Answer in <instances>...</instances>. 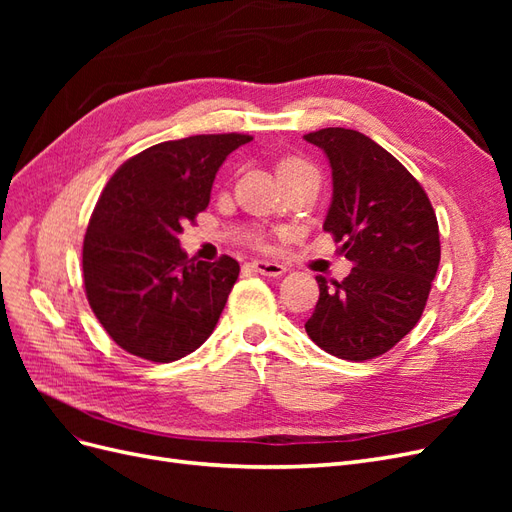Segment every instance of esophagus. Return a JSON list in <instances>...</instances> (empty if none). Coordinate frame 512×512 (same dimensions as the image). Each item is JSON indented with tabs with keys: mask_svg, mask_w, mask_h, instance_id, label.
<instances>
[{
	"mask_svg": "<svg viewBox=\"0 0 512 512\" xmlns=\"http://www.w3.org/2000/svg\"><path fill=\"white\" fill-rule=\"evenodd\" d=\"M252 267L260 275H267V277H280L286 273V267L280 265V262H273V260H254Z\"/></svg>",
	"mask_w": 512,
	"mask_h": 512,
	"instance_id": "34e87169",
	"label": "esophagus"
}]
</instances>
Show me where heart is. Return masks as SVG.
<instances>
[{"label": "heart", "mask_w": 512, "mask_h": 512, "mask_svg": "<svg viewBox=\"0 0 512 512\" xmlns=\"http://www.w3.org/2000/svg\"><path fill=\"white\" fill-rule=\"evenodd\" d=\"M299 173H316L312 164H307L305 160L301 158H282L280 162H277V177L280 179H286V177H292V175H299Z\"/></svg>", "instance_id": "b5f03b06"}]
</instances>
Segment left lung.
Masks as SVG:
<instances>
[{"label": "left lung", "mask_w": 512, "mask_h": 512, "mask_svg": "<svg viewBox=\"0 0 512 512\" xmlns=\"http://www.w3.org/2000/svg\"><path fill=\"white\" fill-rule=\"evenodd\" d=\"M303 138L331 164L322 228L354 265L342 282L316 277L320 297L305 331L337 359H376L421 320L440 265L436 213L421 183L369 136L324 128Z\"/></svg>", "instance_id": "8db88e82"}]
</instances>
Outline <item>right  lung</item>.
<instances>
[{
    "label": "right lung",
    "mask_w": 512,
    "mask_h": 512,
    "mask_svg": "<svg viewBox=\"0 0 512 512\" xmlns=\"http://www.w3.org/2000/svg\"><path fill=\"white\" fill-rule=\"evenodd\" d=\"M247 134H198L123 162L91 213L83 241L87 301L113 342L170 363L207 342L239 277V262L188 258L179 235L211 198L228 153Z\"/></svg>",
    "instance_id": "right-lung-1"
}]
</instances>
